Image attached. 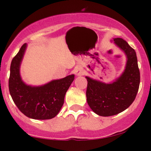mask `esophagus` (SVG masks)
Listing matches in <instances>:
<instances>
[{
    "instance_id": "1",
    "label": "esophagus",
    "mask_w": 151,
    "mask_h": 151,
    "mask_svg": "<svg viewBox=\"0 0 151 151\" xmlns=\"http://www.w3.org/2000/svg\"><path fill=\"white\" fill-rule=\"evenodd\" d=\"M74 74L77 76H81L83 74V70L80 67H76L74 70Z\"/></svg>"
}]
</instances>
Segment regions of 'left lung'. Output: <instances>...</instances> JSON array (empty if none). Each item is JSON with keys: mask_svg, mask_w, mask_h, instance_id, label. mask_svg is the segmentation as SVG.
I'll return each instance as SVG.
<instances>
[{"mask_svg": "<svg viewBox=\"0 0 151 151\" xmlns=\"http://www.w3.org/2000/svg\"><path fill=\"white\" fill-rule=\"evenodd\" d=\"M114 42L125 53V70L116 81L104 83L86 77V101L91 110L101 116H111L124 111L135 100L140 84V72L136 51L122 38Z\"/></svg>", "mask_w": 151, "mask_h": 151, "instance_id": "obj_1", "label": "left lung"}]
</instances>
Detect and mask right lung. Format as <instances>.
I'll use <instances>...</instances> for the list:
<instances>
[{
  "instance_id": "add662e5",
  "label": "right lung",
  "mask_w": 151,
  "mask_h": 151,
  "mask_svg": "<svg viewBox=\"0 0 151 151\" xmlns=\"http://www.w3.org/2000/svg\"><path fill=\"white\" fill-rule=\"evenodd\" d=\"M26 47L25 43L12 60L8 83L10 96L26 116L38 120L51 119L58 115L63 106L65 93L74 81V75L55 79L42 86L27 85L20 74Z\"/></svg>"
}]
</instances>
